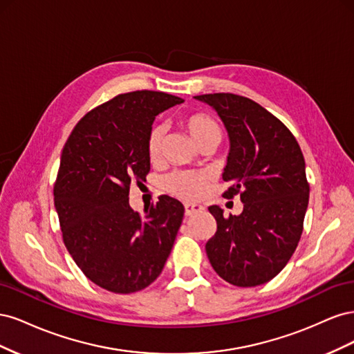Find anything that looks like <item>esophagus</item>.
<instances>
[{
  "label": "esophagus",
  "mask_w": 354,
  "mask_h": 354,
  "mask_svg": "<svg viewBox=\"0 0 354 354\" xmlns=\"http://www.w3.org/2000/svg\"><path fill=\"white\" fill-rule=\"evenodd\" d=\"M203 208L201 205H198V203H185V214L186 216H194V214L196 212H201Z\"/></svg>",
  "instance_id": "1"
}]
</instances>
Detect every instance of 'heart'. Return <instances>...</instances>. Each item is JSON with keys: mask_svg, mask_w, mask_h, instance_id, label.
<instances>
[{"mask_svg": "<svg viewBox=\"0 0 354 354\" xmlns=\"http://www.w3.org/2000/svg\"><path fill=\"white\" fill-rule=\"evenodd\" d=\"M181 127L190 136L198 146L205 143L218 145L223 130L220 124L207 113L196 112L181 118ZM165 138V128L162 125H153L146 138V152L151 160H156L162 151ZM209 183V176L205 173H195V171H174L168 174L162 185L168 194L183 199H198L205 192Z\"/></svg>", "mask_w": 354, "mask_h": 354, "instance_id": "obj_1", "label": "heart"}]
</instances>
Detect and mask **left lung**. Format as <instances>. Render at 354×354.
<instances>
[{
    "instance_id": "left-lung-1",
    "label": "left lung",
    "mask_w": 354,
    "mask_h": 354,
    "mask_svg": "<svg viewBox=\"0 0 354 354\" xmlns=\"http://www.w3.org/2000/svg\"><path fill=\"white\" fill-rule=\"evenodd\" d=\"M209 104L226 127L230 152L223 180L224 198L241 195L243 211L226 217L209 212L217 232L205 250L212 269L234 286L272 281L291 259L303 233L310 186L295 137L274 115L243 95H195Z\"/></svg>"
}]
</instances>
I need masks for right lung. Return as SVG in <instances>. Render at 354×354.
<instances>
[{
  "instance_id": "1",
  "label": "right lung",
  "mask_w": 354,
  "mask_h": 354,
  "mask_svg": "<svg viewBox=\"0 0 354 354\" xmlns=\"http://www.w3.org/2000/svg\"><path fill=\"white\" fill-rule=\"evenodd\" d=\"M183 103L162 91L120 94L90 111L63 147L55 185L62 236L91 282L133 294L162 272L185 216L167 195L145 209L130 207V185L146 181V138L155 116Z\"/></svg>"
}]
</instances>
